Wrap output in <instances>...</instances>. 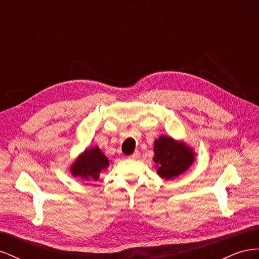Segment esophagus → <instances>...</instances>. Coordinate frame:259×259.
I'll return each mask as SVG.
<instances>
[{"instance_id": "34e87169", "label": "esophagus", "mask_w": 259, "mask_h": 259, "mask_svg": "<svg viewBox=\"0 0 259 259\" xmlns=\"http://www.w3.org/2000/svg\"><path fill=\"white\" fill-rule=\"evenodd\" d=\"M139 158H140L139 151H135L132 155H130V159H133V160H137V159H139Z\"/></svg>"}]
</instances>
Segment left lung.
Instances as JSON below:
<instances>
[{
	"label": "left lung",
	"instance_id": "1",
	"mask_svg": "<svg viewBox=\"0 0 259 259\" xmlns=\"http://www.w3.org/2000/svg\"><path fill=\"white\" fill-rule=\"evenodd\" d=\"M153 152L156 173L167 180L185 173L195 159V152L190 146L166 135H161L154 140Z\"/></svg>",
	"mask_w": 259,
	"mask_h": 259
}]
</instances>
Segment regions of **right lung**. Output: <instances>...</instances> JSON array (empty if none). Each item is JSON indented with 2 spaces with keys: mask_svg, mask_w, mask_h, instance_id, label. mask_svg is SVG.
I'll return each instance as SVG.
<instances>
[{
  "mask_svg": "<svg viewBox=\"0 0 259 259\" xmlns=\"http://www.w3.org/2000/svg\"><path fill=\"white\" fill-rule=\"evenodd\" d=\"M109 166V159L98 147L86 148L70 165V173L82 180H97L103 170Z\"/></svg>",
  "mask_w": 259,
  "mask_h": 259,
  "instance_id": "obj_1",
  "label": "right lung"
}]
</instances>
